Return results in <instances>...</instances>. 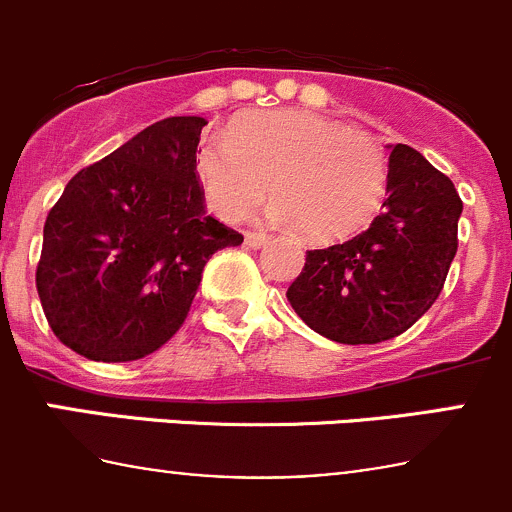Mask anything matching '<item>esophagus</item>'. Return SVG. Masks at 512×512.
I'll list each match as a JSON object with an SVG mask.
<instances>
[{
	"instance_id": "34e87169",
	"label": "esophagus",
	"mask_w": 512,
	"mask_h": 512,
	"mask_svg": "<svg viewBox=\"0 0 512 512\" xmlns=\"http://www.w3.org/2000/svg\"><path fill=\"white\" fill-rule=\"evenodd\" d=\"M267 240H270V237H267L265 232H247L245 235V245L252 247V250H260L262 245H267Z\"/></svg>"
}]
</instances>
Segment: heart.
<instances>
[{
	"label": "heart",
	"mask_w": 512,
	"mask_h": 512,
	"mask_svg": "<svg viewBox=\"0 0 512 512\" xmlns=\"http://www.w3.org/2000/svg\"><path fill=\"white\" fill-rule=\"evenodd\" d=\"M208 205L240 220L270 193V218L304 227L312 240L361 230L386 195L389 163L379 143L342 121L309 111H260L232 121L225 143H203L195 158Z\"/></svg>",
	"instance_id": "heart-1"
}]
</instances>
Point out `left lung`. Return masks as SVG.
I'll list each match as a JSON object with an SVG mask.
<instances>
[{
  "label": "left lung",
  "mask_w": 512,
  "mask_h": 512,
  "mask_svg": "<svg viewBox=\"0 0 512 512\" xmlns=\"http://www.w3.org/2000/svg\"><path fill=\"white\" fill-rule=\"evenodd\" d=\"M389 151L381 213L352 240L309 250L287 289L302 322L339 344L406 332L438 299L458 250L463 203L451 178L404 143Z\"/></svg>",
  "instance_id": "left-lung-1"
}]
</instances>
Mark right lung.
<instances>
[{
  "mask_svg": "<svg viewBox=\"0 0 512 512\" xmlns=\"http://www.w3.org/2000/svg\"><path fill=\"white\" fill-rule=\"evenodd\" d=\"M200 116L143 128L79 170L51 208L36 289L51 332L94 361H133L185 322L203 267L240 232L205 213Z\"/></svg>",
  "mask_w": 512,
  "mask_h": 512,
  "instance_id": "1",
  "label": "right lung"
}]
</instances>
